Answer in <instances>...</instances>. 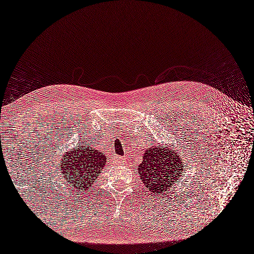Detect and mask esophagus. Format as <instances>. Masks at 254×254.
Masks as SVG:
<instances>
[{"instance_id": "obj_1", "label": "esophagus", "mask_w": 254, "mask_h": 254, "mask_svg": "<svg viewBox=\"0 0 254 254\" xmlns=\"http://www.w3.org/2000/svg\"><path fill=\"white\" fill-rule=\"evenodd\" d=\"M113 162H115L116 164L123 165V164H125L126 160L124 159V157H115V159H113Z\"/></svg>"}]
</instances>
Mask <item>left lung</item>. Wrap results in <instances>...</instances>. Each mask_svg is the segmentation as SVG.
<instances>
[{
	"mask_svg": "<svg viewBox=\"0 0 254 254\" xmlns=\"http://www.w3.org/2000/svg\"><path fill=\"white\" fill-rule=\"evenodd\" d=\"M142 164L138 166V176L145 187L153 194L169 192L174 184L180 182L185 165L174 147L155 145L147 148Z\"/></svg>",
	"mask_w": 254,
	"mask_h": 254,
	"instance_id": "8db88e82",
	"label": "left lung"
}]
</instances>
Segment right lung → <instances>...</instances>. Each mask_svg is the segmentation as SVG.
<instances>
[{
  "instance_id": "add662e5",
  "label": "right lung",
  "mask_w": 254,
  "mask_h": 254,
  "mask_svg": "<svg viewBox=\"0 0 254 254\" xmlns=\"http://www.w3.org/2000/svg\"><path fill=\"white\" fill-rule=\"evenodd\" d=\"M107 159L106 154L93 146L78 144L71 150H66L61 163L67 185L72 186L80 193L92 188Z\"/></svg>"
}]
</instances>
